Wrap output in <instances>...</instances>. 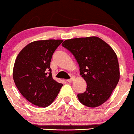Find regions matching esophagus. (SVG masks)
Here are the masks:
<instances>
[{"label":"esophagus","instance_id":"esophagus-1","mask_svg":"<svg viewBox=\"0 0 134 134\" xmlns=\"http://www.w3.org/2000/svg\"><path fill=\"white\" fill-rule=\"evenodd\" d=\"M74 80H75V77H74V76H72L71 78H70V79L67 80V81H68V82H71V81H73Z\"/></svg>","mask_w":134,"mask_h":134}]
</instances>
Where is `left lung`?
<instances>
[{
  "instance_id": "obj_1",
  "label": "left lung",
  "mask_w": 134,
  "mask_h": 134,
  "mask_svg": "<svg viewBox=\"0 0 134 134\" xmlns=\"http://www.w3.org/2000/svg\"><path fill=\"white\" fill-rule=\"evenodd\" d=\"M62 46L75 56L86 82L85 92L77 95L79 101L93 108L105 103L120 79L117 56L113 49L95 36L67 39Z\"/></svg>"
}]
</instances>
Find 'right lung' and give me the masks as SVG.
I'll list each match as a JSON object with an SVG mask.
<instances>
[{
    "mask_svg": "<svg viewBox=\"0 0 134 134\" xmlns=\"http://www.w3.org/2000/svg\"><path fill=\"white\" fill-rule=\"evenodd\" d=\"M63 41H36L25 46L15 61L13 78L17 89L27 101L46 107L56 98L62 83L52 77V56Z\"/></svg>",
    "mask_w": 134,
    "mask_h": 134,
    "instance_id": "1",
    "label": "right lung"
}]
</instances>
